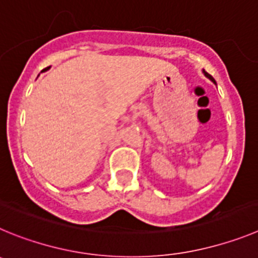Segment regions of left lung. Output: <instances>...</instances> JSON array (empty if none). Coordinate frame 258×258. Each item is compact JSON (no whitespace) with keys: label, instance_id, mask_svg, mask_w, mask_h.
<instances>
[{"label":"left lung","instance_id":"obj_1","mask_svg":"<svg viewBox=\"0 0 258 258\" xmlns=\"http://www.w3.org/2000/svg\"><path fill=\"white\" fill-rule=\"evenodd\" d=\"M203 73H204V76H206V77H207V78H210V80L212 81V82H215V80H213V77H212V76H211V74H208L207 72L204 71V69H203ZM215 83H216V82H215Z\"/></svg>","mask_w":258,"mask_h":258}]
</instances>
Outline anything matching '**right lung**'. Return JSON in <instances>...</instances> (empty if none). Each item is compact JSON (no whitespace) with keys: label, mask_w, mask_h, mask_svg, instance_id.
Listing matches in <instances>:
<instances>
[{"label":"right lung","mask_w":258,"mask_h":258,"mask_svg":"<svg viewBox=\"0 0 258 258\" xmlns=\"http://www.w3.org/2000/svg\"><path fill=\"white\" fill-rule=\"evenodd\" d=\"M47 69H48V68H46V69H45V71H47Z\"/></svg>","instance_id":"obj_1"}]
</instances>
